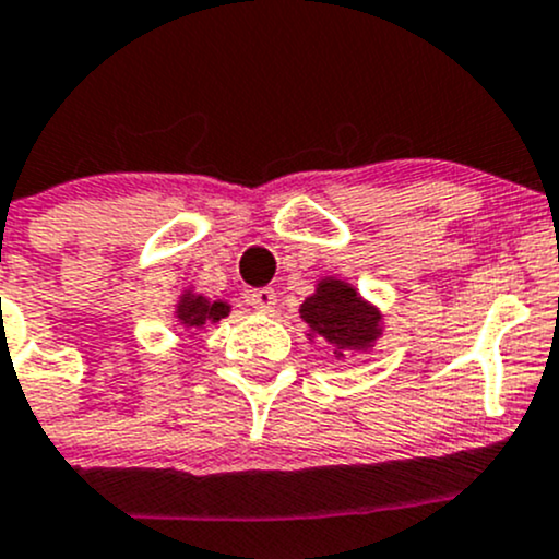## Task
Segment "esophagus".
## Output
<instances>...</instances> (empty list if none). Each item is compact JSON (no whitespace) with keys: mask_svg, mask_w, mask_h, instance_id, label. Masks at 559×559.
Instances as JSON below:
<instances>
[{"mask_svg":"<svg viewBox=\"0 0 559 559\" xmlns=\"http://www.w3.org/2000/svg\"><path fill=\"white\" fill-rule=\"evenodd\" d=\"M248 304L253 306L255 311H274L277 309V293L272 290V287H258V290H253L248 296Z\"/></svg>","mask_w":559,"mask_h":559,"instance_id":"1","label":"esophagus"}]
</instances>
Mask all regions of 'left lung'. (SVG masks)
<instances>
[{
    "instance_id": "left-lung-1",
    "label": "left lung",
    "mask_w": 559,
    "mask_h": 559,
    "mask_svg": "<svg viewBox=\"0 0 559 559\" xmlns=\"http://www.w3.org/2000/svg\"><path fill=\"white\" fill-rule=\"evenodd\" d=\"M298 314L309 325V341H325L335 349V357H344V352H368L383 335L378 306L365 301L349 282L335 277L317 282Z\"/></svg>"
}]
</instances>
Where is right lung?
<instances>
[{"label":"right lung","mask_w":559,"mask_h":559,"mask_svg":"<svg viewBox=\"0 0 559 559\" xmlns=\"http://www.w3.org/2000/svg\"><path fill=\"white\" fill-rule=\"evenodd\" d=\"M231 306L226 301H210L202 293L183 290L176 304V322L186 330L191 328H205L207 322H218L229 317Z\"/></svg>","instance_id":"1"}]
</instances>
